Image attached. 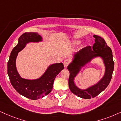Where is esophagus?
Wrapping results in <instances>:
<instances>
[{
	"label": "esophagus",
	"instance_id": "obj_1",
	"mask_svg": "<svg viewBox=\"0 0 121 121\" xmlns=\"http://www.w3.org/2000/svg\"><path fill=\"white\" fill-rule=\"evenodd\" d=\"M69 59H65V60H64V62H63L64 67H65V68H67V67L68 65H69Z\"/></svg>",
	"mask_w": 121,
	"mask_h": 121
}]
</instances>
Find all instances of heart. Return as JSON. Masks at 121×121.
<instances>
[{"mask_svg": "<svg viewBox=\"0 0 121 121\" xmlns=\"http://www.w3.org/2000/svg\"><path fill=\"white\" fill-rule=\"evenodd\" d=\"M81 43V41H80V40H77V41H74L73 43V44L74 45H78L79 44H80V43Z\"/></svg>", "mask_w": 121, "mask_h": 121, "instance_id": "b5f03b06", "label": "heart"}]
</instances>
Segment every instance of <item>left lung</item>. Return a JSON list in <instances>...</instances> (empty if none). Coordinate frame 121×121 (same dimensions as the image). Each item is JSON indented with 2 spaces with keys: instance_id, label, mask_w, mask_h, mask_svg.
I'll return each mask as SVG.
<instances>
[{
  "instance_id": "1",
  "label": "left lung",
  "mask_w": 121,
  "mask_h": 121,
  "mask_svg": "<svg viewBox=\"0 0 121 121\" xmlns=\"http://www.w3.org/2000/svg\"><path fill=\"white\" fill-rule=\"evenodd\" d=\"M95 43L91 48L90 46L82 49L74 54L73 59L68 65L67 69L69 71L68 84L70 90L73 94L83 99L94 98L105 89L111 82L114 70V62L113 60L112 52L107 45L103 39L98 35H94ZM96 57H100L105 65V73L101 80L87 89H80L74 84V77L79 72L81 68Z\"/></svg>"
}]
</instances>
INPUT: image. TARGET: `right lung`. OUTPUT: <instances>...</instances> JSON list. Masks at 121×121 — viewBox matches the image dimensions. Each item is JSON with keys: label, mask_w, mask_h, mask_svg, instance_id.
<instances>
[{"label": "right lung", "mask_w": 121, "mask_h": 121, "mask_svg": "<svg viewBox=\"0 0 121 121\" xmlns=\"http://www.w3.org/2000/svg\"><path fill=\"white\" fill-rule=\"evenodd\" d=\"M42 41V37L37 32L23 34L19 38L17 45L12 50L7 64V72L12 85L19 94L32 100L40 99L50 93L56 76L64 69L62 63H54L49 65L44 73L38 79L28 80L20 76L16 65L18 53L28 43Z\"/></svg>", "instance_id": "obj_1"}]
</instances>
